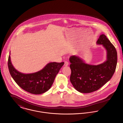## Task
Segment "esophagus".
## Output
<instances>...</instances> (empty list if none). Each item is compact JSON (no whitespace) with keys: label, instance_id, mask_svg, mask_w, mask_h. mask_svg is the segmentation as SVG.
<instances>
[{"label":"esophagus","instance_id":"obj_1","mask_svg":"<svg viewBox=\"0 0 123 123\" xmlns=\"http://www.w3.org/2000/svg\"><path fill=\"white\" fill-rule=\"evenodd\" d=\"M69 65V62L67 61H65L64 62V65L65 66H68Z\"/></svg>","mask_w":123,"mask_h":123}]
</instances>
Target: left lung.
I'll return each mask as SVG.
<instances>
[{
	"label": "left lung",
	"instance_id": "left-lung-1",
	"mask_svg": "<svg viewBox=\"0 0 123 123\" xmlns=\"http://www.w3.org/2000/svg\"><path fill=\"white\" fill-rule=\"evenodd\" d=\"M97 44H102L107 52V60L98 65L86 64L80 58L71 56L70 81L79 92L88 93L96 91L108 82L113 75L117 64V52L105 35H100Z\"/></svg>",
	"mask_w": 123,
	"mask_h": 123
}]
</instances>
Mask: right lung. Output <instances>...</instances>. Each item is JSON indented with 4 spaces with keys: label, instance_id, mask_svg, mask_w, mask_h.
I'll return each mask as SVG.
<instances>
[{
    "label": "right lung",
    "instance_id": "obj_1",
    "mask_svg": "<svg viewBox=\"0 0 123 123\" xmlns=\"http://www.w3.org/2000/svg\"><path fill=\"white\" fill-rule=\"evenodd\" d=\"M64 63V62H50L38 72L23 74L14 68L11 63L10 55L8 59V69L14 80L20 88L33 94H41L48 91Z\"/></svg>",
    "mask_w": 123,
    "mask_h": 123
}]
</instances>
